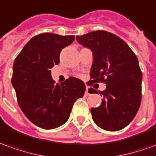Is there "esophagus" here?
<instances>
[{
  "mask_svg": "<svg viewBox=\"0 0 156 156\" xmlns=\"http://www.w3.org/2000/svg\"><path fill=\"white\" fill-rule=\"evenodd\" d=\"M85 94H87V95H89V94H89V88H86Z\"/></svg>",
  "mask_w": 156,
  "mask_h": 156,
  "instance_id": "obj_1",
  "label": "esophagus"
}]
</instances>
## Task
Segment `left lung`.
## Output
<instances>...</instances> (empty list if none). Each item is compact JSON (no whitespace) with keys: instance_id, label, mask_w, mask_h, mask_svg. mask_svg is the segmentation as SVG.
Returning <instances> with one entry per match:
<instances>
[{"instance_id":"left-lung-1","label":"left lung","mask_w":156,"mask_h":156,"mask_svg":"<svg viewBox=\"0 0 156 156\" xmlns=\"http://www.w3.org/2000/svg\"><path fill=\"white\" fill-rule=\"evenodd\" d=\"M76 39L93 51L89 84H106L99 92L104 97L101 105L90 111L94 122L106 131H119L133 121L141 103L142 72L138 58L124 40L107 31H94ZM94 90L89 89V93L98 94Z\"/></svg>"}]
</instances>
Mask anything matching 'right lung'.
<instances>
[{"mask_svg":"<svg viewBox=\"0 0 156 156\" xmlns=\"http://www.w3.org/2000/svg\"><path fill=\"white\" fill-rule=\"evenodd\" d=\"M74 39V35L40 34L25 44L14 61L12 83L18 105L27 118L41 128L63 125L75 101L85 92L83 82L74 77L55 84L50 70L59 64L62 50Z\"/></svg>","mask_w":156,"mask_h":156,"instance_id":"add662e5","label":"right lung"}]
</instances>
